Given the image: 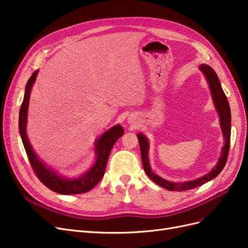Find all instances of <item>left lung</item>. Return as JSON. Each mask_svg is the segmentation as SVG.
I'll list each match as a JSON object with an SVG mask.
<instances>
[{"label": "left lung", "instance_id": "1", "mask_svg": "<svg viewBox=\"0 0 248 248\" xmlns=\"http://www.w3.org/2000/svg\"><path fill=\"white\" fill-rule=\"evenodd\" d=\"M201 71L205 74L207 78V81L209 84L210 91L212 94V98L215 104V108L218 111L219 119H220V126L224 139V145L221 150V156L219 157V160L217 161L216 166L212 169V170L208 172L207 175L202 176L199 179L192 180V181H186L183 183H178V182H170L167 181L166 179H162L158 175L154 174L150 167L149 163V141L144 134L139 133L138 139L140 141V156H141V161H142V167H144L145 172L148 175V177L155 182L157 185H159L163 188H166L170 191H183V190H189L192 188H196L202 184L207 183L210 180L214 179L215 177L220 174V171L223 170L224 166L227 163V159L229 156V150H230V140H231V109H230V104L228 101V98L226 94H224L223 90L220 86V81L217 77L216 72L210 67L209 65L202 64L200 66Z\"/></svg>", "mask_w": 248, "mask_h": 248}]
</instances>
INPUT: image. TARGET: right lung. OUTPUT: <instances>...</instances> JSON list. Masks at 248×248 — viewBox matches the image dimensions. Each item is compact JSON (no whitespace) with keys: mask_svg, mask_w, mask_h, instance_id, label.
I'll use <instances>...</instances> for the list:
<instances>
[{"mask_svg":"<svg viewBox=\"0 0 248 248\" xmlns=\"http://www.w3.org/2000/svg\"><path fill=\"white\" fill-rule=\"evenodd\" d=\"M38 70H36L32 77L29 78L26 85V91L24 101L21 103L19 110V133L21 137L22 144H24L26 153L30 163L36 176L38 177L40 181L46 185L50 190L61 193V194H78L84 193L91 190L99 183L102 179L104 171H106L107 163L110 150L115 142L123 136L124 129L121 125H115L108 131L104 132L102 136L96 140L95 151H96V161L93 167L90 169L86 174L77 179H67L58 175L57 172L48 169L36 155L34 150L30 144L27 136V117H28V108L29 99L31 94V89L33 87L34 81L36 79Z\"/></svg>","mask_w":248,"mask_h":248,"instance_id":"obj_1","label":"right lung"}]
</instances>
